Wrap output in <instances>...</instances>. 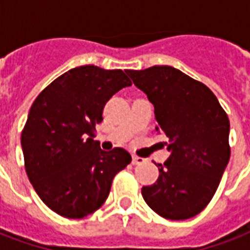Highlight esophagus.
<instances>
[{"label": "esophagus", "mask_w": 250, "mask_h": 250, "mask_svg": "<svg viewBox=\"0 0 250 250\" xmlns=\"http://www.w3.org/2000/svg\"><path fill=\"white\" fill-rule=\"evenodd\" d=\"M146 162V160L145 158H143V157H137V156H133L132 157V164L133 165H143Z\"/></svg>", "instance_id": "34e87169"}]
</instances>
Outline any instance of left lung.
I'll list each match as a JSON object with an SVG mask.
<instances>
[{
	"mask_svg": "<svg viewBox=\"0 0 250 250\" xmlns=\"http://www.w3.org/2000/svg\"><path fill=\"white\" fill-rule=\"evenodd\" d=\"M127 74L154 105L157 132L168 139L170 157L156 165L160 176L141 194L166 219L194 217L211 201L229 164V117L205 84L178 68L153 66Z\"/></svg>",
	"mask_w": 250,
	"mask_h": 250,
	"instance_id": "obj_1",
	"label": "left lung"
}]
</instances>
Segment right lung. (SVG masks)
<instances>
[{
	"label": "right lung",
	"instance_id": "right-lung-1",
	"mask_svg": "<svg viewBox=\"0 0 250 250\" xmlns=\"http://www.w3.org/2000/svg\"><path fill=\"white\" fill-rule=\"evenodd\" d=\"M131 84L122 70L88 64L58 76L33 101L21 137L25 172L54 213L70 219L94 213L131 164L123 148L104 152L93 140L106 102Z\"/></svg>",
	"mask_w": 250,
	"mask_h": 250
}]
</instances>
